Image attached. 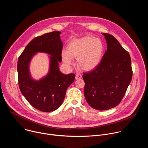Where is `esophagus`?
Masks as SVG:
<instances>
[{
  "label": "esophagus",
  "mask_w": 148,
  "mask_h": 148,
  "mask_svg": "<svg viewBox=\"0 0 148 148\" xmlns=\"http://www.w3.org/2000/svg\"><path fill=\"white\" fill-rule=\"evenodd\" d=\"M82 78V75L80 74H77L75 75V79H78Z\"/></svg>",
  "instance_id": "esophagus-1"
}]
</instances>
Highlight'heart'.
Wrapping results in <instances>:
<instances>
[{
  "label": "heart",
  "mask_w": 148,
  "mask_h": 148,
  "mask_svg": "<svg viewBox=\"0 0 148 148\" xmlns=\"http://www.w3.org/2000/svg\"><path fill=\"white\" fill-rule=\"evenodd\" d=\"M104 51L105 46L101 39L87 36L70 41L67 51H62L61 57L68 65L73 64V58L77 59L79 67L83 70L90 71L100 64Z\"/></svg>",
  "instance_id": "obj_1"
}]
</instances>
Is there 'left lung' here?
<instances>
[{
  "label": "left lung",
  "instance_id": "left-lung-1",
  "mask_svg": "<svg viewBox=\"0 0 148 148\" xmlns=\"http://www.w3.org/2000/svg\"><path fill=\"white\" fill-rule=\"evenodd\" d=\"M102 34L107 41V50L100 64L82 75L86 99L90 106L100 111L117 106L132 78L131 59L128 52L113 36Z\"/></svg>",
  "mask_w": 148,
  "mask_h": 148
}]
</instances>
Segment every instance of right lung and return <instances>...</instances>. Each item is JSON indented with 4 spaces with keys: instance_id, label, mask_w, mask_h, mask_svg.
<instances>
[{
    "instance_id": "1",
    "label": "right lung",
    "mask_w": 148,
    "mask_h": 148,
    "mask_svg": "<svg viewBox=\"0 0 148 148\" xmlns=\"http://www.w3.org/2000/svg\"><path fill=\"white\" fill-rule=\"evenodd\" d=\"M60 34V32H53L34 38L26 47L17 62L21 92L32 106L43 112H51L60 107L67 89L75 77L74 74H62L59 70L62 49ZM37 52H45L51 56L49 73L40 80H33L29 70L30 61Z\"/></svg>"
}]
</instances>
